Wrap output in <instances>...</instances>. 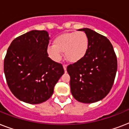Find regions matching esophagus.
Returning a JSON list of instances; mask_svg holds the SVG:
<instances>
[{
	"label": "esophagus",
	"mask_w": 129,
	"mask_h": 129,
	"mask_svg": "<svg viewBox=\"0 0 129 129\" xmlns=\"http://www.w3.org/2000/svg\"><path fill=\"white\" fill-rule=\"evenodd\" d=\"M63 69H64V71H65V72H66L67 65H66V64H63Z\"/></svg>",
	"instance_id": "1"
}]
</instances>
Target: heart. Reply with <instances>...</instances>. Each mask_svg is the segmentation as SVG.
Returning a JSON list of instances; mask_svg holds the SVG:
<instances>
[{
  "mask_svg": "<svg viewBox=\"0 0 129 129\" xmlns=\"http://www.w3.org/2000/svg\"><path fill=\"white\" fill-rule=\"evenodd\" d=\"M54 45L47 47V53L51 59L59 61L62 58V52L70 62L81 60L88 52L89 39L83 31L63 33L55 39Z\"/></svg>",
  "mask_w": 129,
  "mask_h": 129,
  "instance_id": "heart-1",
  "label": "heart"
}]
</instances>
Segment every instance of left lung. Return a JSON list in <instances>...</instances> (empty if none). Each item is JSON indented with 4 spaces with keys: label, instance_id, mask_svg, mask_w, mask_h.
Masks as SVG:
<instances>
[{
    "label": "left lung",
    "instance_id": "1",
    "mask_svg": "<svg viewBox=\"0 0 129 129\" xmlns=\"http://www.w3.org/2000/svg\"><path fill=\"white\" fill-rule=\"evenodd\" d=\"M84 31L89 39L87 53L81 60L69 65L71 92L76 100L93 103L109 93L117 71V59L112 44L106 37L88 28Z\"/></svg>",
    "mask_w": 129,
    "mask_h": 129
}]
</instances>
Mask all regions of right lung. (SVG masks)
Returning a JSON list of instances; mask_svg holds the SVG:
<instances>
[{
	"label": "right lung",
	"instance_id": "add662e5",
	"mask_svg": "<svg viewBox=\"0 0 129 129\" xmlns=\"http://www.w3.org/2000/svg\"><path fill=\"white\" fill-rule=\"evenodd\" d=\"M50 38L45 31L33 30L15 38L4 60L7 84L14 96L29 104H40L52 96L64 74L62 65L48 57Z\"/></svg>",
	"mask_w": 129,
	"mask_h": 129
}]
</instances>
